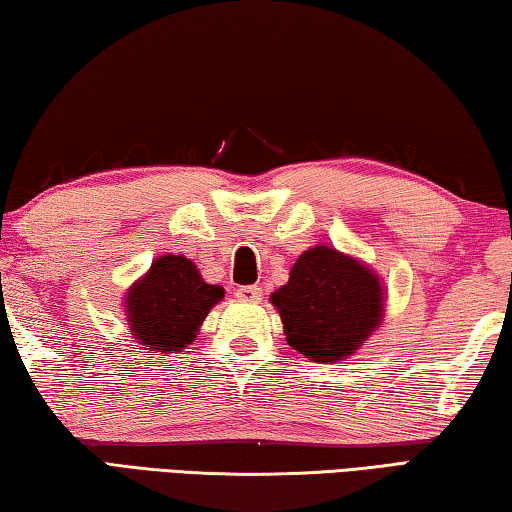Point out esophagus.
<instances>
[{"label":"esophagus","instance_id":"34e87169","mask_svg":"<svg viewBox=\"0 0 512 512\" xmlns=\"http://www.w3.org/2000/svg\"><path fill=\"white\" fill-rule=\"evenodd\" d=\"M237 298L241 302H259V300H262V289L255 287V284H250V287H239Z\"/></svg>","mask_w":512,"mask_h":512}]
</instances>
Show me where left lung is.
Segmentation results:
<instances>
[{
  "mask_svg": "<svg viewBox=\"0 0 512 512\" xmlns=\"http://www.w3.org/2000/svg\"><path fill=\"white\" fill-rule=\"evenodd\" d=\"M271 302L282 316L287 343L318 363L359 350L384 311L377 277L329 246L302 253Z\"/></svg>",
  "mask_w": 512,
  "mask_h": 512,
  "instance_id": "obj_1",
  "label": "left lung"
}]
</instances>
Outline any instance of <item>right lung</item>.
Segmentation results:
<instances>
[{
	"label": "right lung",
	"instance_id": "add662e5",
	"mask_svg": "<svg viewBox=\"0 0 512 512\" xmlns=\"http://www.w3.org/2000/svg\"><path fill=\"white\" fill-rule=\"evenodd\" d=\"M221 298L219 284H205L187 257L162 255L128 291V323L146 350L180 352L196 339L198 325Z\"/></svg>",
	"mask_w": 512,
	"mask_h": 512
}]
</instances>
